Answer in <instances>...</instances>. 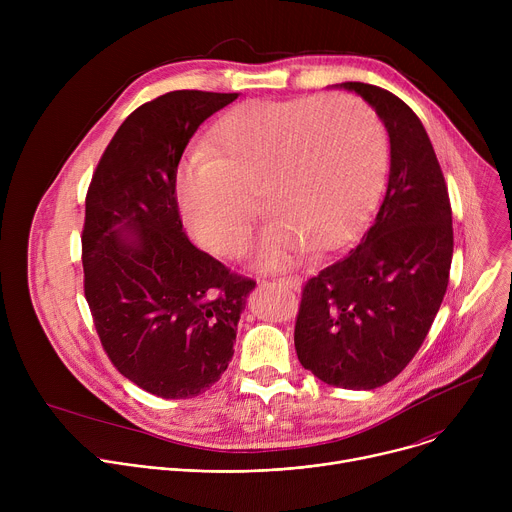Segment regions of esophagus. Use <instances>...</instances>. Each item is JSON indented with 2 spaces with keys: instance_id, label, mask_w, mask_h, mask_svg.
Here are the masks:
<instances>
[{
  "instance_id": "obj_1",
  "label": "esophagus",
  "mask_w": 512,
  "mask_h": 512,
  "mask_svg": "<svg viewBox=\"0 0 512 512\" xmlns=\"http://www.w3.org/2000/svg\"><path fill=\"white\" fill-rule=\"evenodd\" d=\"M261 281V279H259ZM265 281V279H263ZM273 283L283 285L287 289H298V279L294 275H283V277H273Z\"/></svg>"
}]
</instances>
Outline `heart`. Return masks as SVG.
<instances>
[{"label":"heart","instance_id":"b5f03b06","mask_svg":"<svg viewBox=\"0 0 512 512\" xmlns=\"http://www.w3.org/2000/svg\"><path fill=\"white\" fill-rule=\"evenodd\" d=\"M208 150L178 166L182 221L210 253L241 257L257 194L271 216L259 249L265 267L291 263L308 247L330 251L350 241L387 168L379 115L350 95L245 101L218 119Z\"/></svg>","mask_w":512,"mask_h":512}]
</instances>
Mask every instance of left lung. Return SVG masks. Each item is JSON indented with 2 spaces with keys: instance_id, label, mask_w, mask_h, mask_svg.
<instances>
[{
  "instance_id": "8db88e82",
  "label": "left lung",
  "mask_w": 512,
  "mask_h": 512,
  "mask_svg": "<svg viewBox=\"0 0 512 512\" xmlns=\"http://www.w3.org/2000/svg\"><path fill=\"white\" fill-rule=\"evenodd\" d=\"M375 107L391 141L387 192L373 225L302 289L294 344L320 381L371 391L421 348L442 306L454 253L446 178L419 117L393 93L342 83Z\"/></svg>"
}]
</instances>
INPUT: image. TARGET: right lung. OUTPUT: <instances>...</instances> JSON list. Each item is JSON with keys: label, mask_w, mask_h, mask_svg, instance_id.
<instances>
[{"label": "right lung", "mask_w": 512, "mask_h": 512, "mask_svg": "<svg viewBox=\"0 0 512 512\" xmlns=\"http://www.w3.org/2000/svg\"><path fill=\"white\" fill-rule=\"evenodd\" d=\"M237 93L172 91L137 107L103 152L85 200L83 271L113 367L162 399H190L227 371L255 281L194 247L176 172L200 123Z\"/></svg>", "instance_id": "add662e5"}]
</instances>
